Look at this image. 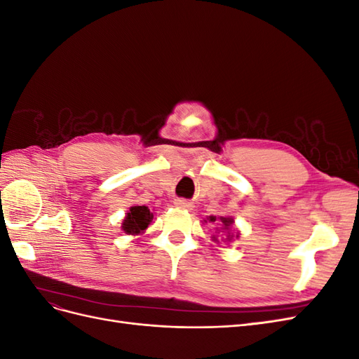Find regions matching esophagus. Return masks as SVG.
<instances>
[{
    "label": "esophagus",
    "mask_w": 359,
    "mask_h": 359,
    "mask_svg": "<svg viewBox=\"0 0 359 359\" xmlns=\"http://www.w3.org/2000/svg\"><path fill=\"white\" fill-rule=\"evenodd\" d=\"M175 205L178 206V208H186V210H191L193 208V203L184 201V199H177Z\"/></svg>",
    "instance_id": "esophagus-1"
}]
</instances>
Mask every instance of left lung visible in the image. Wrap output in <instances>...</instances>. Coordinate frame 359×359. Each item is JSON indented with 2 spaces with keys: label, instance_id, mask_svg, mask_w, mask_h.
Segmentation results:
<instances>
[{
  "label": "left lung",
  "instance_id": "8db88e82",
  "mask_svg": "<svg viewBox=\"0 0 359 359\" xmlns=\"http://www.w3.org/2000/svg\"><path fill=\"white\" fill-rule=\"evenodd\" d=\"M210 222H215V217H210ZM220 222L224 227V231L229 229V227L233 224V219H229V217H220ZM227 233H229V232H227ZM231 238H232V235L229 233V240H231ZM236 238H238V233H236ZM214 240H215V236H214Z\"/></svg>",
  "mask_w": 359,
  "mask_h": 359
}]
</instances>
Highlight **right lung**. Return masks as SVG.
<instances>
[{
	"mask_svg": "<svg viewBox=\"0 0 359 359\" xmlns=\"http://www.w3.org/2000/svg\"><path fill=\"white\" fill-rule=\"evenodd\" d=\"M151 220H153V214L147 206H132L123 222V229L126 233H140L147 229Z\"/></svg>",
	"mask_w": 359,
	"mask_h": 359,
	"instance_id": "obj_1",
	"label": "right lung"
}]
</instances>
